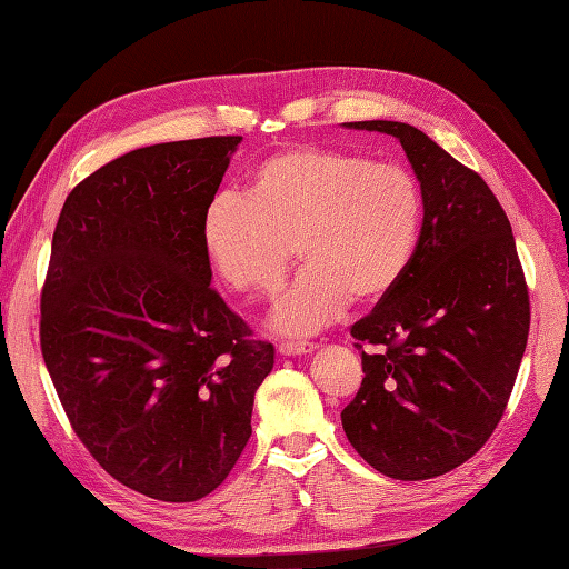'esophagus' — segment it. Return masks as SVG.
<instances>
[{"mask_svg":"<svg viewBox=\"0 0 569 569\" xmlns=\"http://www.w3.org/2000/svg\"><path fill=\"white\" fill-rule=\"evenodd\" d=\"M316 349L312 342H278V352L283 357H291V355H308Z\"/></svg>","mask_w":569,"mask_h":569,"instance_id":"esophagus-1","label":"esophagus"}]
</instances>
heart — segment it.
<instances>
[{"instance_id":"1","label":"heart","mask_w":569,"mask_h":569,"mask_svg":"<svg viewBox=\"0 0 569 569\" xmlns=\"http://www.w3.org/2000/svg\"><path fill=\"white\" fill-rule=\"evenodd\" d=\"M422 227V190L401 163L298 147L253 166L247 196L220 192L202 214V249L241 296H273L293 261L303 271L278 300L273 325L310 335L403 281Z\"/></svg>"}]
</instances>
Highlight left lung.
<instances>
[{
    "instance_id": "8db88e82",
    "label": "left lung",
    "mask_w": 569,
    "mask_h": 569,
    "mask_svg": "<svg viewBox=\"0 0 569 569\" xmlns=\"http://www.w3.org/2000/svg\"><path fill=\"white\" fill-rule=\"evenodd\" d=\"M347 127L401 141L422 227L403 281L352 325L365 379L342 428L381 475L432 479L477 455L509 403L530 328L523 266L479 173L410 124Z\"/></svg>"
}]
</instances>
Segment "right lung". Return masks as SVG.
<instances>
[{"instance_id": "right-lung-1", "label": "right lung", "mask_w": 569, "mask_h": 569, "mask_svg": "<svg viewBox=\"0 0 569 569\" xmlns=\"http://www.w3.org/2000/svg\"><path fill=\"white\" fill-rule=\"evenodd\" d=\"M241 137L156 143L98 168L60 210L41 352L100 467L188 503L222 485L251 435L273 345L210 286L200 224Z\"/></svg>"}]
</instances>
